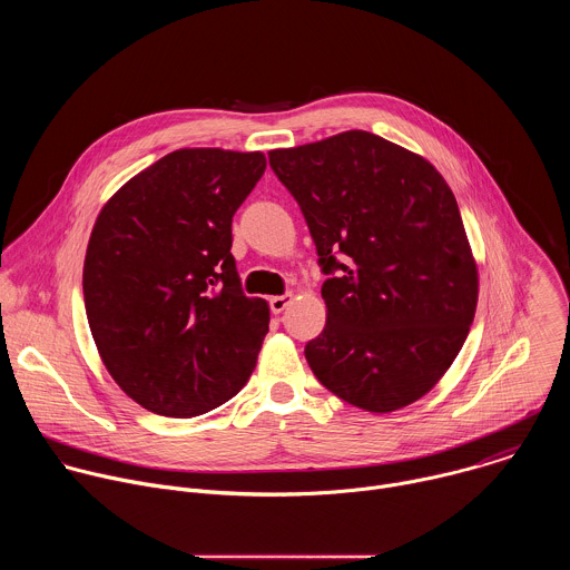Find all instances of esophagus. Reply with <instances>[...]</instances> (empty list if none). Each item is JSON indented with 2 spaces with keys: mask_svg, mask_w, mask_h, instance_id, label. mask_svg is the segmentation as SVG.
I'll return each instance as SVG.
<instances>
[{
  "mask_svg": "<svg viewBox=\"0 0 570 570\" xmlns=\"http://www.w3.org/2000/svg\"><path fill=\"white\" fill-rule=\"evenodd\" d=\"M291 299H293V295H291V293H284V295H275V297H271V311L279 315V313L291 304Z\"/></svg>",
  "mask_w": 570,
  "mask_h": 570,
  "instance_id": "obj_1",
  "label": "esophagus"
}]
</instances>
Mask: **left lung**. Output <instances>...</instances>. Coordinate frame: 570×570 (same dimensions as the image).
I'll return each instance as SVG.
<instances>
[{"instance_id": "8db88e82", "label": "left lung", "mask_w": 570, "mask_h": 570, "mask_svg": "<svg viewBox=\"0 0 570 570\" xmlns=\"http://www.w3.org/2000/svg\"><path fill=\"white\" fill-rule=\"evenodd\" d=\"M268 159L330 275L308 367L356 409H405L444 376L475 315L478 268L451 187L429 159L367 130Z\"/></svg>"}]
</instances>
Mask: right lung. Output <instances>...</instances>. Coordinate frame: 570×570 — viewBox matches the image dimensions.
<instances>
[{
	"label": "right lung",
	"mask_w": 570,
	"mask_h": 570,
	"mask_svg": "<svg viewBox=\"0 0 570 570\" xmlns=\"http://www.w3.org/2000/svg\"><path fill=\"white\" fill-rule=\"evenodd\" d=\"M266 155L180 148L130 178L90 234L83 297L99 356L141 409L196 417L250 379L271 308L240 291L232 216Z\"/></svg>",
	"instance_id": "add662e5"
}]
</instances>
